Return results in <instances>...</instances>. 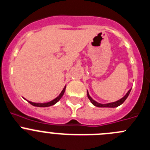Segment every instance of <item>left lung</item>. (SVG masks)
Segmentation results:
<instances>
[{
    "label": "left lung",
    "instance_id": "left-lung-1",
    "mask_svg": "<svg viewBox=\"0 0 150 150\" xmlns=\"http://www.w3.org/2000/svg\"><path fill=\"white\" fill-rule=\"evenodd\" d=\"M131 90H132V89H130V90L127 92V93L125 94V95L122 98H121L120 99H119V100L116 101V102H110V103L102 104V103H99V102H97L96 101L93 100V98L90 97L88 91H87V97H88V98L90 99V102H91V103L93 104V105H95V106H96V107H98V108H117V107H118V106H120V105H122V104L125 102V99L127 98V97L129 96V93H130Z\"/></svg>",
    "mask_w": 150,
    "mask_h": 150
}]
</instances>
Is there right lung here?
Returning a JSON list of instances; mask_svg holds the SVG:
<instances>
[{"label": "right lung", "instance_id": "1", "mask_svg": "<svg viewBox=\"0 0 150 150\" xmlns=\"http://www.w3.org/2000/svg\"><path fill=\"white\" fill-rule=\"evenodd\" d=\"M66 87H67V86H65L64 87V88L63 89V90L61 91V93H60V95L58 96L57 97H56V98H54V99H53V100L50 101V102H44V103H36V102H30V101H28L27 100V99H25V100L28 101V102H29L30 105H33V106H35V107H40V108H45V107H49V106H52V105H55V104L57 103V102H58L59 100H60V98H62V96H63V94H64V93H65V90H66Z\"/></svg>", "mask_w": 150, "mask_h": 150}]
</instances>
